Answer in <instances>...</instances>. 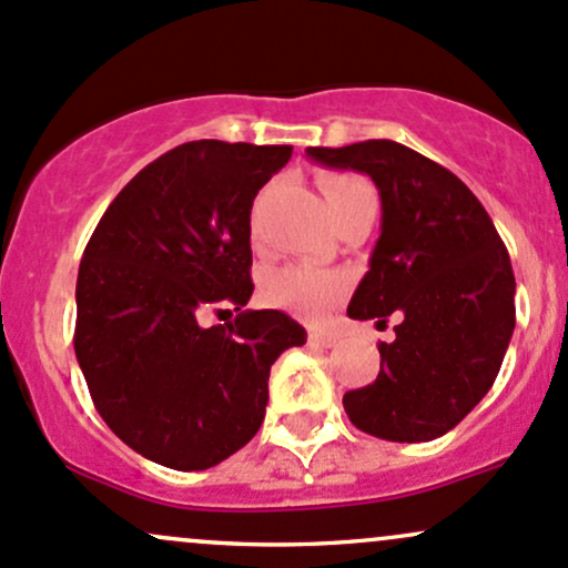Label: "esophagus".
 Here are the masks:
<instances>
[{"instance_id":"esophagus-1","label":"esophagus","mask_w":568,"mask_h":568,"mask_svg":"<svg viewBox=\"0 0 568 568\" xmlns=\"http://www.w3.org/2000/svg\"><path fill=\"white\" fill-rule=\"evenodd\" d=\"M308 341H311V344H314V346H335V335L322 333V331L308 333Z\"/></svg>"}]
</instances>
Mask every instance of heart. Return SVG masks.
Here are the masks:
<instances>
[{
  "instance_id": "1",
  "label": "heart",
  "mask_w": 568,
  "mask_h": 568,
  "mask_svg": "<svg viewBox=\"0 0 568 568\" xmlns=\"http://www.w3.org/2000/svg\"><path fill=\"white\" fill-rule=\"evenodd\" d=\"M327 209L333 219L355 209V205H376L374 189L359 175H331L322 184ZM346 278L341 273H322L314 267L286 265L276 267L262 278V301L273 308L290 311L301 320H322L341 297L346 295Z\"/></svg>"
}]
</instances>
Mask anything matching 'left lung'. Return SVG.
<instances>
[{"instance_id":"8db88e82","label":"left lung","mask_w":568,"mask_h":568,"mask_svg":"<svg viewBox=\"0 0 568 568\" xmlns=\"http://www.w3.org/2000/svg\"><path fill=\"white\" fill-rule=\"evenodd\" d=\"M308 160L371 175L382 197V235L346 314H398L379 344L382 368L344 395L352 425L400 444L453 430L487 395L515 331V273L501 235L474 192L428 156L363 140L306 149Z\"/></svg>"}]
</instances>
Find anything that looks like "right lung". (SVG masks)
Listing matches in <instances>:
<instances>
[{
  "mask_svg": "<svg viewBox=\"0 0 568 568\" xmlns=\"http://www.w3.org/2000/svg\"><path fill=\"white\" fill-rule=\"evenodd\" d=\"M292 145L192 140L145 164L78 267L75 357L91 400L126 447L203 471L265 419L271 365L306 331L252 297V203ZM239 316L203 328L205 310Z\"/></svg>",
  "mask_w": 568,
  "mask_h": 568,
  "instance_id": "1",
  "label": "right lung"
}]
</instances>
